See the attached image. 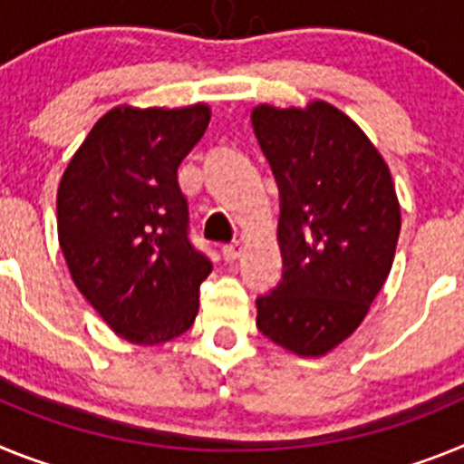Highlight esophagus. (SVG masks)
I'll return each instance as SVG.
<instances>
[{
    "instance_id": "1",
    "label": "esophagus",
    "mask_w": 464,
    "mask_h": 464,
    "mask_svg": "<svg viewBox=\"0 0 464 464\" xmlns=\"http://www.w3.org/2000/svg\"><path fill=\"white\" fill-rule=\"evenodd\" d=\"M221 255H224V259L227 261H237L240 256H243V243H228L224 245V249H221Z\"/></svg>"
}]
</instances>
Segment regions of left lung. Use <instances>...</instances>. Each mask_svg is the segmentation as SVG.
Segmentation results:
<instances>
[{
    "mask_svg": "<svg viewBox=\"0 0 464 464\" xmlns=\"http://www.w3.org/2000/svg\"><path fill=\"white\" fill-rule=\"evenodd\" d=\"M280 188L282 280L256 299V327L276 345L322 357L360 327L385 285L401 212L381 151L324 100L252 110Z\"/></svg>",
    "mask_w": 464,
    "mask_h": 464,
    "instance_id": "obj_1",
    "label": "left lung"
}]
</instances>
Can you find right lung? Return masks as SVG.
I'll use <instances>...</instances> for the list:
<instances>
[{
    "mask_svg": "<svg viewBox=\"0 0 464 464\" xmlns=\"http://www.w3.org/2000/svg\"><path fill=\"white\" fill-rule=\"evenodd\" d=\"M209 107L110 110L58 187V240L88 304L130 343L182 336L212 261L188 240L177 168L203 137Z\"/></svg>",
    "mask_w": 464,
    "mask_h": 464,
    "instance_id": "obj_1",
    "label": "right lung"
}]
</instances>
